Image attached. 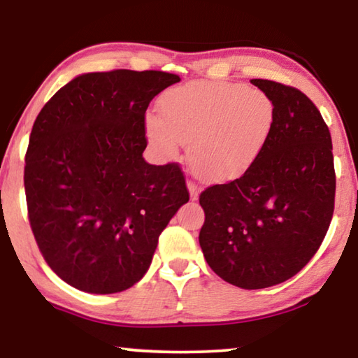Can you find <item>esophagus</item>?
Masks as SVG:
<instances>
[{"label":"esophagus","mask_w":358,"mask_h":358,"mask_svg":"<svg viewBox=\"0 0 358 358\" xmlns=\"http://www.w3.org/2000/svg\"><path fill=\"white\" fill-rule=\"evenodd\" d=\"M187 189H189V194H190V200H197L199 199V194H200V187L192 180H189L187 182Z\"/></svg>","instance_id":"esophagus-1"}]
</instances>
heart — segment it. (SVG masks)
Masks as SVG:
<instances>
[{
	"label": "heart",
	"mask_w": 358,
	"mask_h": 358,
	"mask_svg": "<svg viewBox=\"0 0 358 358\" xmlns=\"http://www.w3.org/2000/svg\"><path fill=\"white\" fill-rule=\"evenodd\" d=\"M159 119L148 115L145 134L164 158L189 145L187 161L207 182L239 179L257 163L275 124L272 97L228 81H192L158 101Z\"/></svg>",
	"instance_id": "b5f03b06"
}]
</instances>
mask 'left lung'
<instances>
[{"label":"left lung","mask_w":358,"mask_h":358,"mask_svg":"<svg viewBox=\"0 0 358 358\" xmlns=\"http://www.w3.org/2000/svg\"><path fill=\"white\" fill-rule=\"evenodd\" d=\"M275 104L268 143L251 171L200 194L199 243L224 282L257 290L292 278L320 249L334 213L331 134L300 90L251 80Z\"/></svg>","instance_id":"obj_1"}]
</instances>
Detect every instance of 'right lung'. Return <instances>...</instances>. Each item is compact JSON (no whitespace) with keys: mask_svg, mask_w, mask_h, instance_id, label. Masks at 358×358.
Instances as JSON below:
<instances>
[{"mask_svg":"<svg viewBox=\"0 0 358 358\" xmlns=\"http://www.w3.org/2000/svg\"><path fill=\"white\" fill-rule=\"evenodd\" d=\"M179 81L153 70L86 73L38 112L24 168L27 215L43 259L68 285L99 295L135 285L189 202L178 163L143 159L145 112Z\"/></svg>","mask_w":358,"mask_h":358,"instance_id":"1","label":"right lung"}]
</instances>
